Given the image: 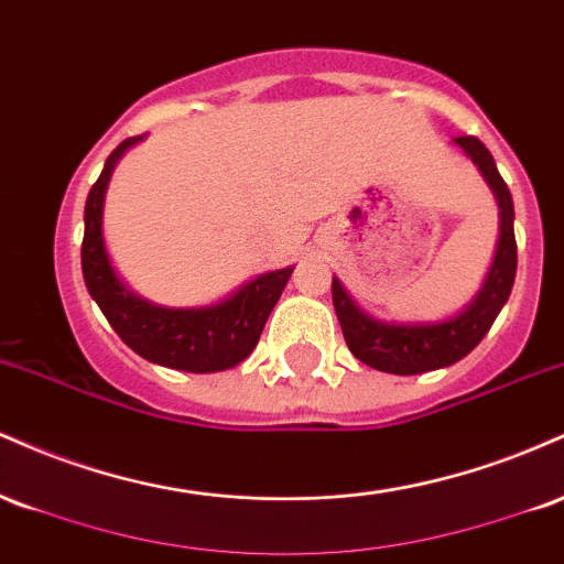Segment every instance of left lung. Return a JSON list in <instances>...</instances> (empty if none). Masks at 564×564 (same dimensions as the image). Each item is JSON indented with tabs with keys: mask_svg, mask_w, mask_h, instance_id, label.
<instances>
[{
	"mask_svg": "<svg viewBox=\"0 0 564 564\" xmlns=\"http://www.w3.org/2000/svg\"><path fill=\"white\" fill-rule=\"evenodd\" d=\"M471 159L482 174V180L494 191L498 200V243L494 262H490L488 275H485L480 291L471 296V302L456 315L445 321L426 323H400V321H379L368 315L352 294L341 286L339 278L334 275L332 296L336 318H339L341 334L349 352L360 364L377 368L384 373H398V377H411V373L435 371L458 364L482 341L490 332L496 315L507 304L511 286H514L517 273V241H514V204L503 177L496 170V161L488 148L477 138H456L453 140Z\"/></svg>",
	"mask_w": 564,
	"mask_h": 564,
	"instance_id": "8db88e82",
	"label": "left lung"
}]
</instances>
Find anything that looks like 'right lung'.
I'll use <instances>...</instances> for the list:
<instances>
[{
	"mask_svg": "<svg viewBox=\"0 0 564 564\" xmlns=\"http://www.w3.org/2000/svg\"><path fill=\"white\" fill-rule=\"evenodd\" d=\"M140 140H145V134L119 142V148L106 159V166L87 196L82 241L84 283L113 332L140 358L174 368V371H228L243 358H249L251 349L257 347L268 315L281 300L294 268L270 270V273L251 278L225 300L200 304V307H164V304L148 302L134 294L116 275L111 257L106 251L102 204H106V191L116 164Z\"/></svg>",
	"mask_w": 564,
	"mask_h": 564,
	"instance_id": "add662e5",
	"label": "right lung"
}]
</instances>
